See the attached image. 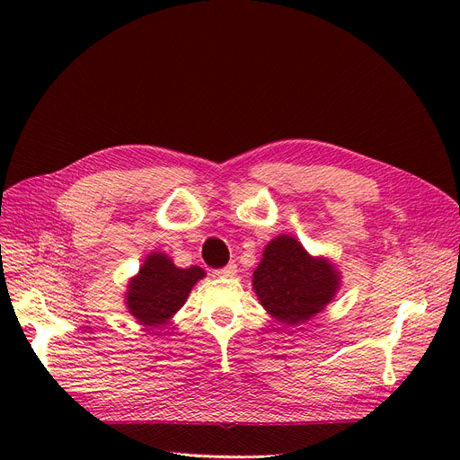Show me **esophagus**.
Listing matches in <instances>:
<instances>
[{"mask_svg":"<svg viewBox=\"0 0 460 460\" xmlns=\"http://www.w3.org/2000/svg\"><path fill=\"white\" fill-rule=\"evenodd\" d=\"M214 274H216L217 278H233V276L236 274V264H234V262H229L227 267L217 269Z\"/></svg>","mask_w":460,"mask_h":460,"instance_id":"1","label":"esophagus"}]
</instances>
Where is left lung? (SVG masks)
Listing matches in <instances>:
<instances>
[{"instance_id": "obj_1", "label": "left lung", "mask_w": 460, "mask_h": 460, "mask_svg": "<svg viewBox=\"0 0 460 460\" xmlns=\"http://www.w3.org/2000/svg\"><path fill=\"white\" fill-rule=\"evenodd\" d=\"M340 276L323 259H313L293 236L281 234L264 248L253 272V288L270 315L285 324L309 321L333 298Z\"/></svg>"}]
</instances>
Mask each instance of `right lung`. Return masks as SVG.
Here are the masks:
<instances>
[{
	"mask_svg": "<svg viewBox=\"0 0 460 460\" xmlns=\"http://www.w3.org/2000/svg\"><path fill=\"white\" fill-rule=\"evenodd\" d=\"M203 276L199 267L179 269L164 253H153L128 285V311L145 326L165 324L184 305L191 287Z\"/></svg>",
	"mask_w": 460,
	"mask_h": 460,
	"instance_id": "right-lung-1",
	"label": "right lung"
}]
</instances>
